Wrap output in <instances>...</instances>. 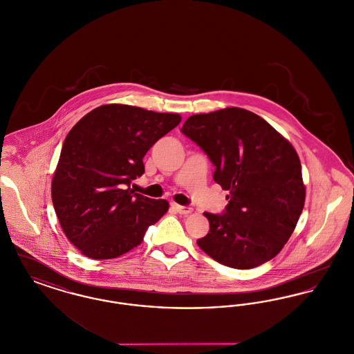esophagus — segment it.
Instances as JSON below:
<instances>
[{
    "instance_id": "1",
    "label": "esophagus",
    "mask_w": 354,
    "mask_h": 354,
    "mask_svg": "<svg viewBox=\"0 0 354 354\" xmlns=\"http://www.w3.org/2000/svg\"><path fill=\"white\" fill-rule=\"evenodd\" d=\"M174 208L176 209V212H179L182 215H187V214H189L192 211L191 207H188V205H179V204H174Z\"/></svg>"
}]
</instances>
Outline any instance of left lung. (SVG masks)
I'll return each mask as SVG.
<instances>
[{"label":"left lung","mask_w":354,"mask_h":354,"mask_svg":"<svg viewBox=\"0 0 354 354\" xmlns=\"http://www.w3.org/2000/svg\"><path fill=\"white\" fill-rule=\"evenodd\" d=\"M215 166L228 191L223 214L204 212L208 234L196 243L220 264L250 270L283 250L303 212L301 163L267 120L230 107L187 119L180 130Z\"/></svg>","instance_id":"1"}]
</instances>
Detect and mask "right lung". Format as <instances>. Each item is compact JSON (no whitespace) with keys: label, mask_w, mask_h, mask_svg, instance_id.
<instances>
[{"label":"right lung","mask_w":354,"mask_h":354,"mask_svg":"<svg viewBox=\"0 0 354 354\" xmlns=\"http://www.w3.org/2000/svg\"><path fill=\"white\" fill-rule=\"evenodd\" d=\"M179 114L104 104L68 133L51 183V199L68 240L104 260L129 252L169 209L130 185L145 174L146 152L180 123Z\"/></svg>","instance_id":"1"}]
</instances>
